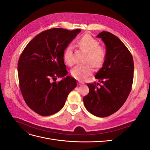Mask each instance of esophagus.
Wrapping results in <instances>:
<instances>
[{
  "label": "esophagus",
  "mask_w": 150,
  "mask_h": 150,
  "mask_svg": "<svg viewBox=\"0 0 150 150\" xmlns=\"http://www.w3.org/2000/svg\"><path fill=\"white\" fill-rule=\"evenodd\" d=\"M78 85H81V84H83L84 83L83 82H81V81H78Z\"/></svg>",
  "instance_id": "34e87169"
}]
</instances>
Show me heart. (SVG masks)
I'll return each instance as SVG.
<instances>
[{
    "label": "heart",
    "mask_w": 150,
    "mask_h": 150,
    "mask_svg": "<svg viewBox=\"0 0 150 150\" xmlns=\"http://www.w3.org/2000/svg\"><path fill=\"white\" fill-rule=\"evenodd\" d=\"M80 49L88 53L86 57V62L89 64L84 66H75L71 70V75L74 78L79 81H84L93 72V67H101L106 57V51L103 47L98 46L99 42L89 34H85L78 42ZM63 59L66 64L72 66V47L67 46L63 54Z\"/></svg>",
    "instance_id": "obj_1"
}]
</instances>
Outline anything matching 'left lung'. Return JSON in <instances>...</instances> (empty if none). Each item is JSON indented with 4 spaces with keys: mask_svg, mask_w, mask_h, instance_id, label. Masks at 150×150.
Listing matches in <instances>:
<instances>
[{
    "mask_svg": "<svg viewBox=\"0 0 150 150\" xmlns=\"http://www.w3.org/2000/svg\"><path fill=\"white\" fill-rule=\"evenodd\" d=\"M97 38H101L106 49V60L95 76L101 84H88L89 92L83 102L90 113L104 117L116 112L128 98L133 84L134 63L131 52L116 35L103 31Z\"/></svg>",
    "mask_w": 150,
    "mask_h": 150,
    "instance_id": "1",
    "label": "left lung"
}]
</instances>
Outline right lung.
Instances as JSON below:
<instances>
[{"label": "right lung", "instance_id": "obj_1", "mask_svg": "<svg viewBox=\"0 0 150 150\" xmlns=\"http://www.w3.org/2000/svg\"><path fill=\"white\" fill-rule=\"evenodd\" d=\"M81 29L53 28L44 30L27 45L18 61L19 86L25 103L40 116L55 114L64 106L77 86L66 76L63 54ZM64 78L56 82L57 77Z\"/></svg>", "mask_w": 150, "mask_h": 150}]
</instances>
